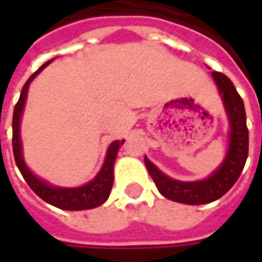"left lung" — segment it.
<instances>
[{
  "label": "left lung",
  "mask_w": 262,
  "mask_h": 262,
  "mask_svg": "<svg viewBox=\"0 0 262 262\" xmlns=\"http://www.w3.org/2000/svg\"><path fill=\"white\" fill-rule=\"evenodd\" d=\"M211 74L219 87V93L225 103L230 124L229 150L223 163L207 179L195 182H182L162 173L147 157H144L147 170L155 181L159 192L176 203L198 206L216 201L235 185L247 162L249 137L244 100L236 92L233 83L229 80V77L217 71H213Z\"/></svg>",
  "instance_id": "1"
}]
</instances>
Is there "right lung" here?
<instances>
[{"mask_svg":"<svg viewBox=\"0 0 262 262\" xmlns=\"http://www.w3.org/2000/svg\"><path fill=\"white\" fill-rule=\"evenodd\" d=\"M49 62L51 61L45 62L35 74L29 77V80L26 81V84L21 89L20 99H18V102L14 107V114H13V153H14L15 165L18 167V170L21 172L27 185L33 189L36 195L40 196L48 204L62 208V210H73V211L95 208V207L103 204L111 194V189L114 185V163H115L119 147H121V144H124V140L122 141L116 140L109 146L105 163L100 169V172L96 175L95 179L90 181L86 185L77 186V188H59V186H52L46 184L45 181L39 179L37 176L30 172V169L26 166L25 160H23L21 140H20V119H21L26 97H27V90H29V84L32 83V80Z\"/></svg>","mask_w":262,"mask_h":262,"instance_id":"1","label":"right lung"}]
</instances>
